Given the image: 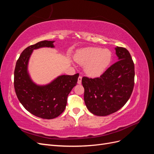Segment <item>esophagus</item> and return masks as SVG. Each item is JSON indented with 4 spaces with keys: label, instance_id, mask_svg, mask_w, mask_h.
Returning <instances> with one entry per match:
<instances>
[{
    "label": "esophagus",
    "instance_id": "esophagus-1",
    "mask_svg": "<svg viewBox=\"0 0 154 154\" xmlns=\"http://www.w3.org/2000/svg\"><path fill=\"white\" fill-rule=\"evenodd\" d=\"M82 80V77L81 76H80L78 78V84H81Z\"/></svg>",
    "mask_w": 154,
    "mask_h": 154
}]
</instances>
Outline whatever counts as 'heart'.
I'll return each mask as SVG.
<instances>
[{"instance_id": "heart-1", "label": "heart", "mask_w": 154, "mask_h": 154, "mask_svg": "<svg viewBox=\"0 0 154 154\" xmlns=\"http://www.w3.org/2000/svg\"><path fill=\"white\" fill-rule=\"evenodd\" d=\"M74 60L81 66H85L84 70L87 75L98 77L109 66L112 53L107 49L88 47L78 50L74 55Z\"/></svg>"}]
</instances>
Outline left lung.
Instances as JSON below:
<instances>
[{
    "label": "left lung",
    "instance_id": "1",
    "mask_svg": "<svg viewBox=\"0 0 154 154\" xmlns=\"http://www.w3.org/2000/svg\"><path fill=\"white\" fill-rule=\"evenodd\" d=\"M118 61L99 78H82L84 101L93 114L105 116L116 112L125 105L134 86V64L128 51L116 47Z\"/></svg>",
    "mask_w": 154,
    "mask_h": 154
}]
</instances>
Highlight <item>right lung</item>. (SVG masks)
I'll return each mask as SVG.
<instances>
[{
	"instance_id": "1",
	"label": "right lung",
	"mask_w": 154,
	"mask_h": 154,
	"mask_svg": "<svg viewBox=\"0 0 154 154\" xmlns=\"http://www.w3.org/2000/svg\"><path fill=\"white\" fill-rule=\"evenodd\" d=\"M54 41L44 40L26 48L16 63L14 87L23 106L32 114L42 119L58 117L64 111L67 96L76 86L79 74L61 75L47 85H39L32 82L27 70L29 60L34 49L54 48Z\"/></svg>"
}]
</instances>
